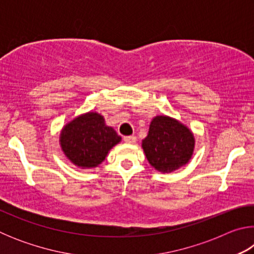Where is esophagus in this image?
Segmentation results:
<instances>
[{
	"label": "esophagus",
	"instance_id": "34e87169",
	"mask_svg": "<svg viewBox=\"0 0 254 254\" xmlns=\"http://www.w3.org/2000/svg\"><path fill=\"white\" fill-rule=\"evenodd\" d=\"M123 140L124 142L127 143H135L136 137L134 135H127V136H123Z\"/></svg>",
	"mask_w": 254,
	"mask_h": 254
}]
</instances>
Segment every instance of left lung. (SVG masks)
I'll use <instances>...</instances> for the list:
<instances>
[{
  "instance_id": "1",
  "label": "left lung",
  "mask_w": 254,
  "mask_h": 254,
  "mask_svg": "<svg viewBox=\"0 0 254 254\" xmlns=\"http://www.w3.org/2000/svg\"><path fill=\"white\" fill-rule=\"evenodd\" d=\"M194 134L187 127L165 115H159L142 141L148 161L161 173H171L189 161L194 151Z\"/></svg>"
}]
</instances>
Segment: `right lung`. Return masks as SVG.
Wrapping results in <instances>:
<instances>
[{
  "mask_svg": "<svg viewBox=\"0 0 254 254\" xmlns=\"http://www.w3.org/2000/svg\"><path fill=\"white\" fill-rule=\"evenodd\" d=\"M121 141L101 114L89 112L72 120L60 133L66 157L80 168H93L105 160L110 150Z\"/></svg>",
  "mask_w": 254,
  "mask_h": 254,
  "instance_id": "right-lung-1",
  "label": "right lung"
}]
</instances>
